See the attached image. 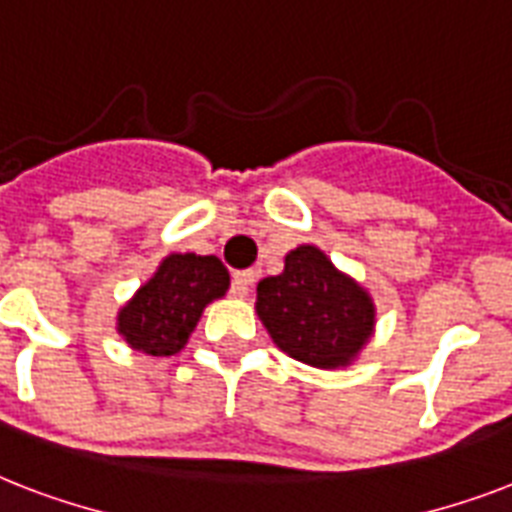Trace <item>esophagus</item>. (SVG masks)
<instances>
[{"label":"esophagus","instance_id":"obj_1","mask_svg":"<svg viewBox=\"0 0 512 512\" xmlns=\"http://www.w3.org/2000/svg\"><path fill=\"white\" fill-rule=\"evenodd\" d=\"M252 284H255V271H236L231 279V292L233 295L244 297Z\"/></svg>","mask_w":512,"mask_h":512}]
</instances>
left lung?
Wrapping results in <instances>:
<instances>
[{
    "instance_id": "8db88e82",
    "label": "left lung",
    "mask_w": 512,
    "mask_h": 512,
    "mask_svg": "<svg viewBox=\"0 0 512 512\" xmlns=\"http://www.w3.org/2000/svg\"><path fill=\"white\" fill-rule=\"evenodd\" d=\"M255 308L287 356L319 369L348 364L374 327L369 295L316 247L292 249L284 273L257 284Z\"/></svg>"
}]
</instances>
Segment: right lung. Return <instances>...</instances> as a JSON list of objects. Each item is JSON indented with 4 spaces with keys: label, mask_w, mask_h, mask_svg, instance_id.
<instances>
[{
    "label": "right lung",
    "mask_w": 512,
    "mask_h": 512,
    "mask_svg": "<svg viewBox=\"0 0 512 512\" xmlns=\"http://www.w3.org/2000/svg\"><path fill=\"white\" fill-rule=\"evenodd\" d=\"M231 279L215 255H170L119 313V335L148 356L183 348L204 305L225 295Z\"/></svg>",
    "instance_id": "right-lung-1"
}]
</instances>
